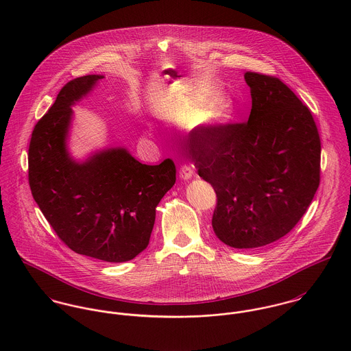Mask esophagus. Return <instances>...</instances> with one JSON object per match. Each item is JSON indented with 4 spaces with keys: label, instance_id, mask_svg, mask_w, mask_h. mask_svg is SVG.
Masks as SVG:
<instances>
[{
    "label": "esophagus",
    "instance_id": "esophagus-1",
    "mask_svg": "<svg viewBox=\"0 0 351 351\" xmlns=\"http://www.w3.org/2000/svg\"><path fill=\"white\" fill-rule=\"evenodd\" d=\"M180 177L184 180V181H188L193 177V169L188 165H182L181 169H180Z\"/></svg>",
    "mask_w": 351,
    "mask_h": 351
}]
</instances>
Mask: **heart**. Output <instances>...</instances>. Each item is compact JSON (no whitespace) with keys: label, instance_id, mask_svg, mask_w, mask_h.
<instances>
[{"label":"heart","instance_id":"obj_1","mask_svg":"<svg viewBox=\"0 0 351 351\" xmlns=\"http://www.w3.org/2000/svg\"><path fill=\"white\" fill-rule=\"evenodd\" d=\"M234 119L232 102L221 97L215 89H205L195 93L185 112V120L195 121L193 125L202 131H217L227 127Z\"/></svg>","mask_w":351,"mask_h":351}]
</instances>
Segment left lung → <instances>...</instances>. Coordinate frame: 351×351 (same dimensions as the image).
Segmentation results:
<instances>
[{"label": "left lung", "mask_w": 351, "mask_h": 351, "mask_svg": "<svg viewBox=\"0 0 351 351\" xmlns=\"http://www.w3.org/2000/svg\"><path fill=\"white\" fill-rule=\"evenodd\" d=\"M247 123L191 136L199 176L217 197L216 237L234 249H256L285 237L320 182V138L309 109L278 78L247 71Z\"/></svg>", "instance_id": "8db88e82"}]
</instances>
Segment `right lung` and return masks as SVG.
<instances>
[{"label": "right lung", "instance_id": "obj_1", "mask_svg": "<svg viewBox=\"0 0 351 351\" xmlns=\"http://www.w3.org/2000/svg\"><path fill=\"white\" fill-rule=\"evenodd\" d=\"M102 78L85 75L62 88L34 128L28 178L34 199L66 246L116 263L149 246L155 208L176 184V166L171 159L143 165L125 147L96 151L84 160L71 156V106Z\"/></svg>", "mask_w": 351, "mask_h": 351}]
</instances>
